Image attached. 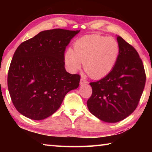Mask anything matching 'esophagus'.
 <instances>
[{
  "label": "esophagus",
  "instance_id": "34e87169",
  "mask_svg": "<svg viewBox=\"0 0 152 152\" xmlns=\"http://www.w3.org/2000/svg\"><path fill=\"white\" fill-rule=\"evenodd\" d=\"M88 81L87 80H86L85 79H84L83 78H81V79H80V84H87L88 83Z\"/></svg>",
  "mask_w": 152,
  "mask_h": 152
}]
</instances>
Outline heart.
Wrapping results in <instances>:
<instances>
[{"mask_svg": "<svg viewBox=\"0 0 152 152\" xmlns=\"http://www.w3.org/2000/svg\"><path fill=\"white\" fill-rule=\"evenodd\" d=\"M120 53V45L112 37L101 35L83 36L74 43L64 54L68 68L75 72L83 62L84 70L90 77L99 79L110 72Z\"/></svg>", "mask_w": 152, "mask_h": 152, "instance_id": "b5f03b06", "label": "heart"}]
</instances>
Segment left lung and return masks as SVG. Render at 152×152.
Segmentation results:
<instances>
[{
    "label": "left lung",
    "mask_w": 152,
    "mask_h": 152,
    "mask_svg": "<svg viewBox=\"0 0 152 152\" xmlns=\"http://www.w3.org/2000/svg\"><path fill=\"white\" fill-rule=\"evenodd\" d=\"M117 42L120 53L116 64L103 78L90 83L92 92L87 101L90 112L107 123L119 122L134 111L146 80L137 51L120 36Z\"/></svg>",
    "instance_id": "obj_1"
}]
</instances>
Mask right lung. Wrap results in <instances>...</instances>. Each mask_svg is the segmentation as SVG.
I'll return each mask as SVG.
<instances>
[{
  "mask_svg": "<svg viewBox=\"0 0 152 152\" xmlns=\"http://www.w3.org/2000/svg\"><path fill=\"white\" fill-rule=\"evenodd\" d=\"M80 30H46L20 43L9 69L8 89L20 114L33 120L51 116L80 76L67 72L64 52Z\"/></svg>",
  "mask_w": 152,
  "mask_h": 152,
  "instance_id": "1",
  "label": "right lung"
}]
</instances>
